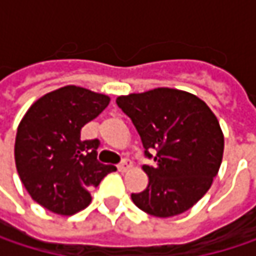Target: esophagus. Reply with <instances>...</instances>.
Wrapping results in <instances>:
<instances>
[{
    "label": "esophagus",
    "instance_id": "obj_1",
    "mask_svg": "<svg viewBox=\"0 0 256 256\" xmlns=\"http://www.w3.org/2000/svg\"><path fill=\"white\" fill-rule=\"evenodd\" d=\"M130 166H132V163H130L128 160H123V162L117 166V169H118L120 172H126V170H128Z\"/></svg>",
    "mask_w": 256,
    "mask_h": 256
}]
</instances>
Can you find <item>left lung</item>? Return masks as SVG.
Segmentation results:
<instances>
[{"label": "left lung", "instance_id": "left-lung-1", "mask_svg": "<svg viewBox=\"0 0 256 256\" xmlns=\"http://www.w3.org/2000/svg\"><path fill=\"white\" fill-rule=\"evenodd\" d=\"M118 108L136 128L145 157L154 166H142L148 186L132 194L144 212L169 218L192 208L210 188L222 154L224 134L218 118L197 96L158 87L117 98Z\"/></svg>", "mask_w": 256, "mask_h": 256}]
</instances>
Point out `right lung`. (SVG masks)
Here are the masks:
<instances>
[{
  "label": "right lung",
  "instance_id": "add662e5",
  "mask_svg": "<svg viewBox=\"0 0 256 256\" xmlns=\"http://www.w3.org/2000/svg\"><path fill=\"white\" fill-rule=\"evenodd\" d=\"M110 104L106 94L65 86L40 98L22 118L14 144L18 174L38 204L74 215L92 202L90 190L116 168L98 162L99 140L81 128Z\"/></svg>",
  "mask_w": 256,
  "mask_h": 256
}]
</instances>
